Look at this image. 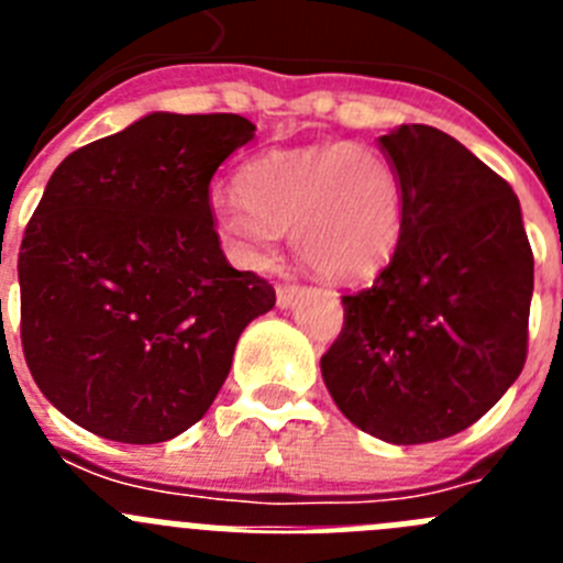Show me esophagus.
Masks as SVG:
<instances>
[{
  "label": "esophagus",
  "mask_w": 563,
  "mask_h": 563,
  "mask_svg": "<svg viewBox=\"0 0 563 563\" xmlns=\"http://www.w3.org/2000/svg\"><path fill=\"white\" fill-rule=\"evenodd\" d=\"M301 287L298 285H282L276 290V305L282 307V310H287V307H292L298 301V296H301Z\"/></svg>",
  "instance_id": "34e87169"
}]
</instances>
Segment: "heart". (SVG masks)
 I'll return each mask as SVG.
<instances>
[{
	"instance_id": "heart-1",
	"label": "heart",
	"mask_w": 563,
	"mask_h": 563,
	"mask_svg": "<svg viewBox=\"0 0 563 563\" xmlns=\"http://www.w3.org/2000/svg\"><path fill=\"white\" fill-rule=\"evenodd\" d=\"M239 197L211 202V225L242 267L265 271L278 233L327 282H361L380 271L402 233L395 163L369 143L278 148L236 174Z\"/></svg>"
}]
</instances>
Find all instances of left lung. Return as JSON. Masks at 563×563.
<instances>
[{
  "instance_id": "left-lung-1",
  "label": "left lung",
  "mask_w": 563,
  "mask_h": 563,
  "mask_svg": "<svg viewBox=\"0 0 563 563\" xmlns=\"http://www.w3.org/2000/svg\"><path fill=\"white\" fill-rule=\"evenodd\" d=\"M402 186V233L375 285L343 296L321 375L343 417L420 445L474 426L521 375L533 251L514 188L451 134H383Z\"/></svg>"
}]
</instances>
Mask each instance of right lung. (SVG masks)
<instances>
[{"label": "right lung", "mask_w": 563, "mask_h": 563, "mask_svg": "<svg viewBox=\"0 0 563 563\" xmlns=\"http://www.w3.org/2000/svg\"><path fill=\"white\" fill-rule=\"evenodd\" d=\"M253 132L242 114L152 112L49 177L19 251L22 350L81 429L132 445L191 429L276 305L211 225V177Z\"/></svg>", "instance_id": "right-lung-1"}]
</instances>
